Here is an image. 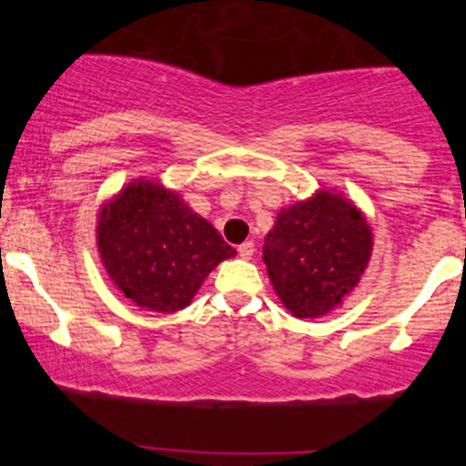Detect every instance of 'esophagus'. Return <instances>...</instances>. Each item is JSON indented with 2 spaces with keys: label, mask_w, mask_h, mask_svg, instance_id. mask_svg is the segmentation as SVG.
<instances>
[{
  "label": "esophagus",
  "mask_w": 466,
  "mask_h": 466,
  "mask_svg": "<svg viewBox=\"0 0 466 466\" xmlns=\"http://www.w3.org/2000/svg\"><path fill=\"white\" fill-rule=\"evenodd\" d=\"M238 256L243 260H249L251 256H254V243H251V240H248V243L238 245Z\"/></svg>",
  "instance_id": "34e87169"
}]
</instances>
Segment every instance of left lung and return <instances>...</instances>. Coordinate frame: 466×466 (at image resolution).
Segmentation results:
<instances>
[{
	"label": "left lung",
	"mask_w": 466,
	"mask_h": 466,
	"mask_svg": "<svg viewBox=\"0 0 466 466\" xmlns=\"http://www.w3.org/2000/svg\"><path fill=\"white\" fill-rule=\"evenodd\" d=\"M372 254V229L357 206L337 192L278 212L263 260L278 298L296 318H319L357 287Z\"/></svg>",
	"instance_id": "1"
}]
</instances>
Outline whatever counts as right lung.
<instances>
[{"label": "right lung", "mask_w": 466, "mask_h": 466, "mask_svg": "<svg viewBox=\"0 0 466 466\" xmlns=\"http://www.w3.org/2000/svg\"><path fill=\"white\" fill-rule=\"evenodd\" d=\"M96 243L114 285L137 307L157 313L188 307L208 274L234 256L179 192L148 179L131 181L105 203Z\"/></svg>", "instance_id": "obj_1"}]
</instances>
